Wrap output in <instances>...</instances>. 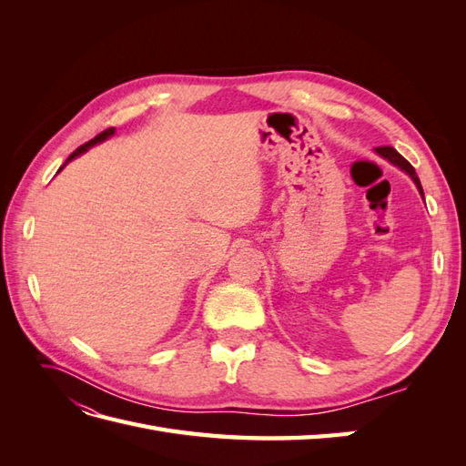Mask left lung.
I'll return each instance as SVG.
<instances>
[{
  "instance_id": "left-lung-1",
  "label": "left lung",
  "mask_w": 466,
  "mask_h": 466,
  "mask_svg": "<svg viewBox=\"0 0 466 466\" xmlns=\"http://www.w3.org/2000/svg\"><path fill=\"white\" fill-rule=\"evenodd\" d=\"M375 153H377V155H380V157H383V159H387L389 163H392L394 167H399L400 171H404L408 177H410V178H412V182L416 185V188H418V192L421 194V198H424V190H421L420 178H418V175H416V171H414V167H412L410 163H408L397 149L385 146V147H377V149H375Z\"/></svg>"
}]
</instances>
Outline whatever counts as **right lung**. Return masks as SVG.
Segmentation results:
<instances>
[{
    "label": "right lung",
    "instance_id": "1",
    "mask_svg": "<svg viewBox=\"0 0 466 466\" xmlns=\"http://www.w3.org/2000/svg\"><path fill=\"white\" fill-rule=\"evenodd\" d=\"M115 132H116L115 128H108V130L101 132V134H98V136H95V137L91 139V142H87V144H83V146H79V147H77V149H76V151H74L72 155H69V157L66 159V163H64V165H62V167L58 168V173L62 171V168H64V167H66V165H67L69 161H74L76 157H79V155H83V153H86V151H87L89 147H93V146H96V144H101V142H105V139H108L110 136H115Z\"/></svg>",
    "mask_w": 466,
    "mask_h": 466
}]
</instances>
